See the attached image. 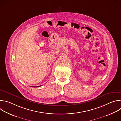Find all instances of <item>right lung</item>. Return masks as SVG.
<instances>
[{
  "label": "right lung",
  "instance_id": "right-lung-1",
  "mask_svg": "<svg viewBox=\"0 0 121 121\" xmlns=\"http://www.w3.org/2000/svg\"><path fill=\"white\" fill-rule=\"evenodd\" d=\"M41 86H37V87H41Z\"/></svg>",
  "mask_w": 121,
  "mask_h": 121
}]
</instances>
